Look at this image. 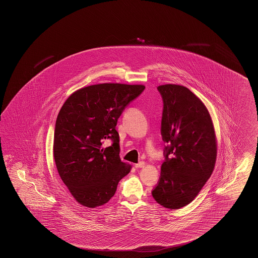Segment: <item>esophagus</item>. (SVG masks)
I'll use <instances>...</instances> for the list:
<instances>
[{
  "mask_svg": "<svg viewBox=\"0 0 258 258\" xmlns=\"http://www.w3.org/2000/svg\"><path fill=\"white\" fill-rule=\"evenodd\" d=\"M145 166V162H144V161H140L139 163L135 164V168H144Z\"/></svg>",
  "mask_w": 258,
  "mask_h": 258,
  "instance_id": "esophagus-1",
  "label": "esophagus"
}]
</instances>
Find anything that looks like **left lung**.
<instances>
[{
    "label": "left lung",
    "mask_w": 258,
    "mask_h": 258,
    "mask_svg": "<svg viewBox=\"0 0 258 258\" xmlns=\"http://www.w3.org/2000/svg\"><path fill=\"white\" fill-rule=\"evenodd\" d=\"M157 89L164 103L161 135L168 145L152 196L163 207L177 210L194 201L212 175L216 135L207 107L188 88L166 84Z\"/></svg>",
    "instance_id": "1"
}]
</instances>
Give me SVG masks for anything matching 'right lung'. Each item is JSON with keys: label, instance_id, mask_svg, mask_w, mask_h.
Segmentation results:
<instances>
[{"label": "right lung", "instance_id": "right-lung-1", "mask_svg": "<svg viewBox=\"0 0 258 258\" xmlns=\"http://www.w3.org/2000/svg\"><path fill=\"white\" fill-rule=\"evenodd\" d=\"M144 85L103 83L80 88L63 103L54 132L53 154L57 172L78 203L104 205L114 195L132 165L121 161L117 119L141 94ZM106 138L113 145L102 147Z\"/></svg>", "mask_w": 258, "mask_h": 258}]
</instances>
